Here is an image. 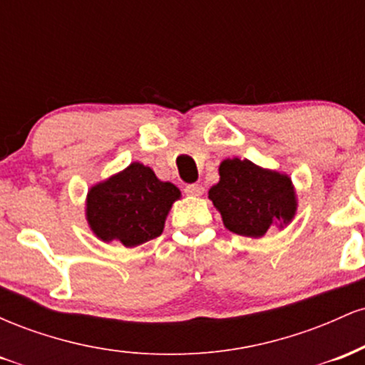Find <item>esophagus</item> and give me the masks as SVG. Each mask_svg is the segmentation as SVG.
Listing matches in <instances>:
<instances>
[{
  "label": "esophagus",
  "instance_id": "34e87169",
  "mask_svg": "<svg viewBox=\"0 0 365 365\" xmlns=\"http://www.w3.org/2000/svg\"><path fill=\"white\" fill-rule=\"evenodd\" d=\"M204 187L199 185V183H192V185L185 187V194L187 195H202Z\"/></svg>",
  "mask_w": 365,
  "mask_h": 365
}]
</instances>
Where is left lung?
<instances>
[{
	"label": "left lung",
	"mask_w": 365,
	"mask_h": 365,
	"mask_svg": "<svg viewBox=\"0 0 365 365\" xmlns=\"http://www.w3.org/2000/svg\"><path fill=\"white\" fill-rule=\"evenodd\" d=\"M209 199L226 228L242 237H262L271 225L290 223L297 211L292 180L249 159H225Z\"/></svg>",
	"instance_id": "1"
}]
</instances>
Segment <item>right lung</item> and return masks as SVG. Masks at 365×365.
Segmentation results:
<instances>
[{
	"instance_id": "1",
	"label": "right lung",
	"mask_w": 365,
	"mask_h": 365,
	"mask_svg": "<svg viewBox=\"0 0 365 365\" xmlns=\"http://www.w3.org/2000/svg\"><path fill=\"white\" fill-rule=\"evenodd\" d=\"M180 199L173 183L161 182L149 166L132 163L87 194V221L103 242L137 247L159 237L171 204Z\"/></svg>"
}]
</instances>
